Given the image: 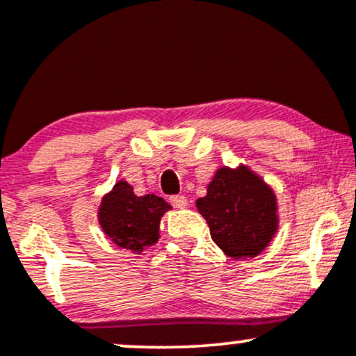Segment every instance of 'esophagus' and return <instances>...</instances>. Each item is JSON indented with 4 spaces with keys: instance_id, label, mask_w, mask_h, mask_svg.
<instances>
[{
    "instance_id": "obj_1",
    "label": "esophagus",
    "mask_w": 356,
    "mask_h": 356,
    "mask_svg": "<svg viewBox=\"0 0 356 356\" xmlns=\"http://www.w3.org/2000/svg\"><path fill=\"white\" fill-rule=\"evenodd\" d=\"M169 202L172 204L174 207H177V209H182V207L187 206V197L186 195H170Z\"/></svg>"
}]
</instances>
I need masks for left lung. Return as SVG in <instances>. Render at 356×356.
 <instances>
[{
    "label": "left lung",
    "instance_id": "8db88e82",
    "mask_svg": "<svg viewBox=\"0 0 356 356\" xmlns=\"http://www.w3.org/2000/svg\"><path fill=\"white\" fill-rule=\"evenodd\" d=\"M195 206L212 241L234 259L257 256L276 234L275 192L246 167L219 169Z\"/></svg>",
    "mask_w": 356,
    "mask_h": 356
}]
</instances>
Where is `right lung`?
<instances>
[{
    "label": "right lung",
    "mask_w": 356,
    "mask_h": 356,
    "mask_svg": "<svg viewBox=\"0 0 356 356\" xmlns=\"http://www.w3.org/2000/svg\"><path fill=\"white\" fill-rule=\"evenodd\" d=\"M170 206L162 197H138L125 181L115 184L100 204L99 220L105 234L117 246L140 252L159 239V224Z\"/></svg>",
    "instance_id": "obj_1"
}]
</instances>
